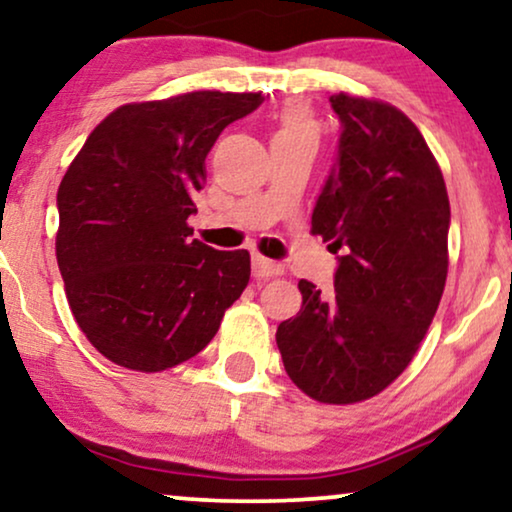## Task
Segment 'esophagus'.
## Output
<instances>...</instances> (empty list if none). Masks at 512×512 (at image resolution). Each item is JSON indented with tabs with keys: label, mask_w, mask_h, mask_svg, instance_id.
Instances as JSON below:
<instances>
[{
	"label": "esophagus",
	"mask_w": 512,
	"mask_h": 512,
	"mask_svg": "<svg viewBox=\"0 0 512 512\" xmlns=\"http://www.w3.org/2000/svg\"><path fill=\"white\" fill-rule=\"evenodd\" d=\"M281 274H283V264L267 260V257H252V276L255 278H274Z\"/></svg>",
	"instance_id": "obj_1"
}]
</instances>
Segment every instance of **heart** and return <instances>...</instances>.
Returning <instances> with one entry per match:
<instances>
[{"instance_id": "b5f03b06", "label": "heart", "mask_w": 512, "mask_h": 512, "mask_svg": "<svg viewBox=\"0 0 512 512\" xmlns=\"http://www.w3.org/2000/svg\"><path fill=\"white\" fill-rule=\"evenodd\" d=\"M276 135H306V138H316V121L304 105H288L278 119Z\"/></svg>"}]
</instances>
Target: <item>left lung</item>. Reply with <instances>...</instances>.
<instances>
[{
  "mask_svg": "<svg viewBox=\"0 0 512 512\" xmlns=\"http://www.w3.org/2000/svg\"><path fill=\"white\" fill-rule=\"evenodd\" d=\"M342 124L311 234L339 252L335 295L299 281L302 309L278 325L288 377L318 403L351 405L403 374L447 281L449 199L419 128L388 102L330 95Z\"/></svg>",
  "mask_w": 512,
  "mask_h": 512,
  "instance_id": "obj_1",
  "label": "left lung"
}]
</instances>
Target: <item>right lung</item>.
<instances>
[{"mask_svg": "<svg viewBox=\"0 0 512 512\" xmlns=\"http://www.w3.org/2000/svg\"><path fill=\"white\" fill-rule=\"evenodd\" d=\"M262 93L194 91L114 109L58 187L56 257L70 309L112 363L161 372L206 349L250 281L248 250L192 238L206 156Z\"/></svg>", "mask_w": 512, "mask_h": 512, "instance_id": "right-lung-1", "label": "right lung"}]
</instances>
